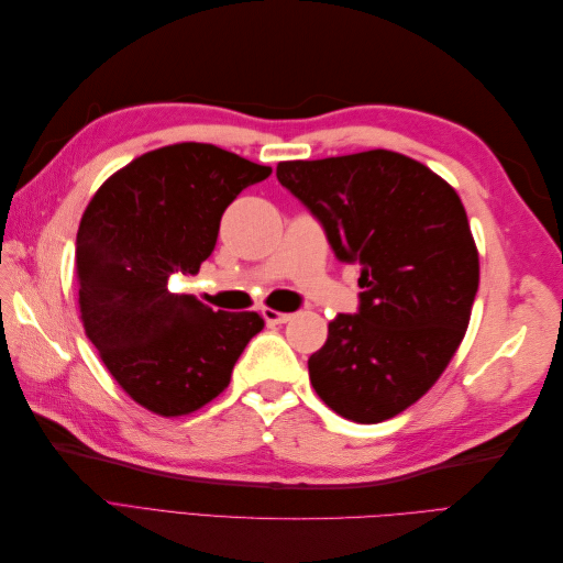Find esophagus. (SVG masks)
<instances>
[{
	"mask_svg": "<svg viewBox=\"0 0 563 563\" xmlns=\"http://www.w3.org/2000/svg\"><path fill=\"white\" fill-rule=\"evenodd\" d=\"M263 319H265L267 323H286V321L294 319V314L277 312V310H272V308H263Z\"/></svg>",
	"mask_w": 563,
	"mask_h": 563,
	"instance_id": "1",
	"label": "esophagus"
}]
</instances>
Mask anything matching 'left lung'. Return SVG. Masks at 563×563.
I'll use <instances>...</instances> for the list:
<instances>
[{
  "instance_id": "obj_1",
  "label": "left lung",
  "mask_w": 563,
  "mask_h": 563,
  "mask_svg": "<svg viewBox=\"0 0 563 563\" xmlns=\"http://www.w3.org/2000/svg\"><path fill=\"white\" fill-rule=\"evenodd\" d=\"M279 183L356 263L360 310L335 314L308 360L323 404L354 422H383L418 401L449 366L479 288L467 213L428 166L389 150L279 162Z\"/></svg>"
}]
</instances>
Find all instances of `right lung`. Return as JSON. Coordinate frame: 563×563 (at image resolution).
Instances as JSON below:
<instances>
[{"label":"right lung","mask_w":563,"mask_h":563,"mask_svg":"<svg viewBox=\"0 0 563 563\" xmlns=\"http://www.w3.org/2000/svg\"><path fill=\"white\" fill-rule=\"evenodd\" d=\"M269 166L207 143L152 150L108 178L77 232V288L87 335L126 395L159 416H185L230 385L265 321L213 312L172 294L216 249L220 218Z\"/></svg>","instance_id":"obj_1"}]
</instances>
